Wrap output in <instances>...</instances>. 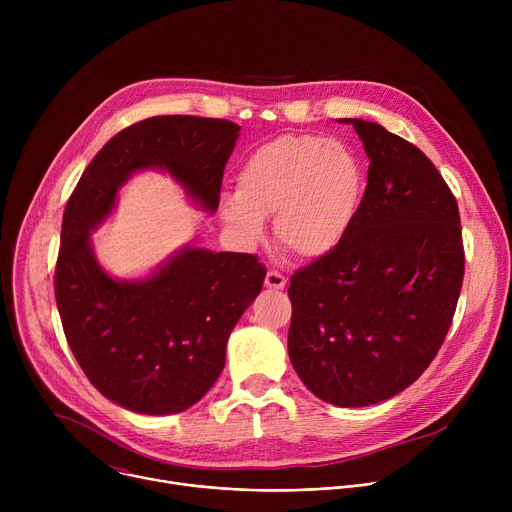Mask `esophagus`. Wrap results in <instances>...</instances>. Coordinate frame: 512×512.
<instances>
[{
    "label": "esophagus",
    "mask_w": 512,
    "mask_h": 512,
    "mask_svg": "<svg viewBox=\"0 0 512 512\" xmlns=\"http://www.w3.org/2000/svg\"><path fill=\"white\" fill-rule=\"evenodd\" d=\"M285 281L287 279L281 273H277V271H267V275H265V285L269 289H283Z\"/></svg>",
    "instance_id": "34e87169"
}]
</instances>
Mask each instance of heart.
<instances>
[{
  "label": "heart",
  "instance_id": "heart-1",
  "mask_svg": "<svg viewBox=\"0 0 512 512\" xmlns=\"http://www.w3.org/2000/svg\"><path fill=\"white\" fill-rule=\"evenodd\" d=\"M364 194V172L344 141L285 133L261 143L237 172V194L221 200L223 221L245 245L265 237L300 259L330 255L346 239Z\"/></svg>",
  "mask_w": 512,
  "mask_h": 512
}]
</instances>
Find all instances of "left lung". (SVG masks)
I'll list each match as a JSON object with an SVG mask.
<instances>
[{"label":"left lung","mask_w":512,"mask_h":512,"mask_svg":"<svg viewBox=\"0 0 512 512\" xmlns=\"http://www.w3.org/2000/svg\"><path fill=\"white\" fill-rule=\"evenodd\" d=\"M350 123L369 176L354 225L336 251L289 279V360L322 401H385L429 367L460 298L458 202L431 160L379 123Z\"/></svg>","instance_id":"8db88e82"}]
</instances>
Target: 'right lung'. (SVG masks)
I'll return each instance as SVG.
<instances>
[{"instance_id":"obj_1","label":"right lung","mask_w":512,"mask_h":512,"mask_svg":"<svg viewBox=\"0 0 512 512\" xmlns=\"http://www.w3.org/2000/svg\"><path fill=\"white\" fill-rule=\"evenodd\" d=\"M239 131L227 119H143L103 145L66 202L54 271L64 336L93 387L129 411L180 413L210 391L267 269L255 255L184 247L150 277L115 279L99 265L91 231L139 170H166L214 212Z\"/></svg>"}]
</instances>
